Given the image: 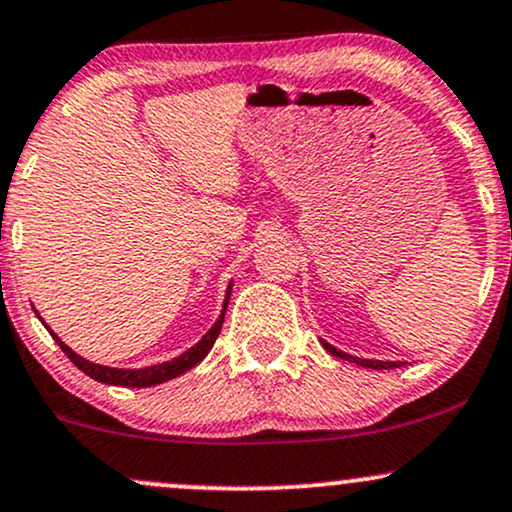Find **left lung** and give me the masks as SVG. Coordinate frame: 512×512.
Masks as SVG:
<instances>
[{
    "mask_svg": "<svg viewBox=\"0 0 512 512\" xmlns=\"http://www.w3.org/2000/svg\"><path fill=\"white\" fill-rule=\"evenodd\" d=\"M320 344L325 346V349L330 351L332 356H337V358H344V361H351V363H356V366H361V368L383 370V368H399V366H404V361H373V358H358V356H351V354H346V351H339L337 346H332L330 342H325V339H320Z\"/></svg>",
    "mask_w": 512,
    "mask_h": 512,
    "instance_id": "obj_1",
    "label": "left lung"
}]
</instances>
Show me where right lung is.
<instances>
[{
  "label": "right lung",
  "instance_id": "add662e5",
  "mask_svg": "<svg viewBox=\"0 0 512 512\" xmlns=\"http://www.w3.org/2000/svg\"><path fill=\"white\" fill-rule=\"evenodd\" d=\"M231 291H233V281L228 284L226 289V298H223V308H221V315L219 320L211 325V330L204 334L202 339L195 346H190V349L185 351V354L170 358V361H163V363H154V366H144V368H113V366H101V363H93L88 361V358L79 356L76 351L69 349L67 344L62 342L60 337H57L55 332L50 330L48 325V332L52 334V339H55L57 344H60V349L64 354L69 356V361L74 363L76 368L84 370L86 375H91L93 380H98V383H105V385H122V387H151V385H161V383H168V380L178 378V375L187 373L190 368H195L199 361H202L204 356L209 354L211 346H214L216 337H219L221 332V325H223V315H226V308H228V301H231ZM35 315L40 317L38 310H35ZM43 320V317H40Z\"/></svg>",
  "mask_w": 512,
  "mask_h": 512
}]
</instances>
